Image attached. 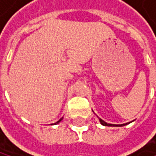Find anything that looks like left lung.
Returning a JSON list of instances; mask_svg holds the SVG:
<instances>
[{
  "mask_svg": "<svg viewBox=\"0 0 156 156\" xmlns=\"http://www.w3.org/2000/svg\"><path fill=\"white\" fill-rule=\"evenodd\" d=\"M99 121H100V122H101V124H103V125H106V126H115V124H111V123H108V122H104L102 119H99ZM122 125H125V124H118V125H116V126H122Z\"/></svg>",
  "mask_w": 156,
  "mask_h": 156,
  "instance_id": "1",
  "label": "left lung"
}]
</instances>
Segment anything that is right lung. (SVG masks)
I'll return each mask as SVG.
<instances>
[{
    "mask_svg": "<svg viewBox=\"0 0 156 156\" xmlns=\"http://www.w3.org/2000/svg\"><path fill=\"white\" fill-rule=\"evenodd\" d=\"M62 119H60V120H59V121H58V122H56V123H59V122H61V121H62Z\"/></svg>",
    "mask_w": 156,
    "mask_h": 156,
    "instance_id": "obj_1",
    "label": "right lung"
}]
</instances>
